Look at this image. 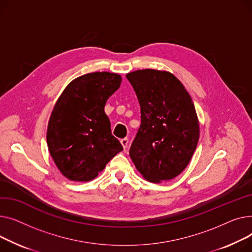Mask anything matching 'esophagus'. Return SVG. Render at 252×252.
<instances>
[{
	"instance_id": "34e87169",
	"label": "esophagus",
	"mask_w": 252,
	"mask_h": 252,
	"mask_svg": "<svg viewBox=\"0 0 252 252\" xmlns=\"http://www.w3.org/2000/svg\"><path fill=\"white\" fill-rule=\"evenodd\" d=\"M121 144L123 145V147H124V150L126 151V150L128 149V144H129V139H128L127 137H125V138L121 139Z\"/></svg>"
}]
</instances>
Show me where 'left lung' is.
I'll list each match as a JSON object with an SVG mask.
<instances>
[{"mask_svg":"<svg viewBox=\"0 0 252 252\" xmlns=\"http://www.w3.org/2000/svg\"><path fill=\"white\" fill-rule=\"evenodd\" d=\"M137 95L141 124L129 155L143 178L171 180L184 171L199 138V122L191 96L172 73L155 69L126 75Z\"/></svg>","mask_w":252,"mask_h":252,"instance_id":"obj_1","label":"left lung"}]
</instances>
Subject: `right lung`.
Wrapping results in <instances>:
<instances>
[{
	"label": "right lung",
	"instance_id": "1",
	"mask_svg": "<svg viewBox=\"0 0 252 252\" xmlns=\"http://www.w3.org/2000/svg\"><path fill=\"white\" fill-rule=\"evenodd\" d=\"M121 82L117 73H88L72 80L59 96L49 120L47 142L57 168L67 179H94L123 151L112 135L105 113L108 98Z\"/></svg>",
	"mask_w": 252,
	"mask_h": 252
}]
</instances>
